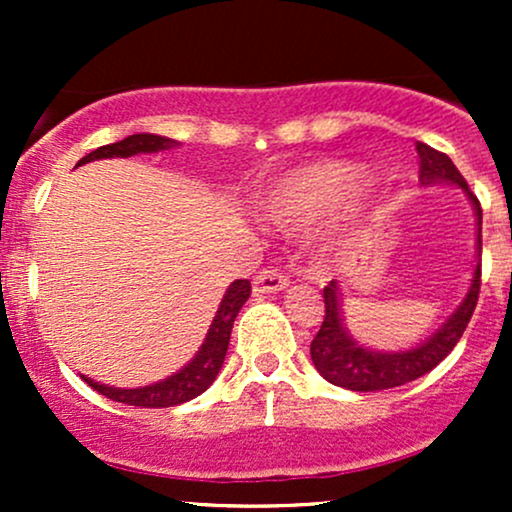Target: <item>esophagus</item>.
Returning a JSON list of instances; mask_svg holds the SVG:
<instances>
[{"mask_svg": "<svg viewBox=\"0 0 512 512\" xmlns=\"http://www.w3.org/2000/svg\"><path fill=\"white\" fill-rule=\"evenodd\" d=\"M289 286V276L281 274L279 269H262V272H257L255 279H252V291L257 293V296H267V293H276L281 289H286Z\"/></svg>", "mask_w": 512, "mask_h": 512, "instance_id": "obj_1", "label": "esophagus"}]
</instances>
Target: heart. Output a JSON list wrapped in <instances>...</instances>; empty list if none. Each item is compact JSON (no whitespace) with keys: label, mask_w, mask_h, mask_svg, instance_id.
I'll return each instance as SVG.
<instances>
[{"label":"heart","mask_w":512,"mask_h":512,"mask_svg":"<svg viewBox=\"0 0 512 512\" xmlns=\"http://www.w3.org/2000/svg\"><path fill=\"white\" fill-rule=\"evenodd\" d=\"M366 187V173L342 161H317L274 180L260 195V209L276 226H298Z\"/></svg>","instance_id":"heart-1"}]
</instances>
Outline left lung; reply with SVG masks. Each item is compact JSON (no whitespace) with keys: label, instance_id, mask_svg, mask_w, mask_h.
Instances as JSON below:
<instances>
[{"label":"left lung","instance_id":"left-lung-1","mask_svg":"<svg viewBox=\"0 0 512 512\" xmlns=\"http://www.w3.org/2000/svg\"><path fill=\"white\" fill-rule=\"evenodd\" d=\"M416 154H419V180L424 185H438V182H450V185L462 187L472 202L474 214H477V252L479 262L474 269L472 286L460 308L452 313L443 327L431 334L426 342L409 351H370L351 337L342 322V303H339L337 281L325 286V320H322L320 332L310 342V356L317 373L327 383L344 387L354 392H378L390 390V387L407 385L411 380L421 378L428 370H433L445 356L455 349L460 337L472 320L474 308L479 301L481 289V204L477 195H472L467 180L462 178L460 170L450 161L443 151L431 149L424 142H416Z\"/></svg>","mask_w":512,"mask_h":512}]
</instances>
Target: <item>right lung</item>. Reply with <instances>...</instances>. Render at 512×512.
<instances>
[{"label": "right lung", "mask_w": 512, "mask_h": 512, "mask_svg": "<svg viewBox=\"0 0 512 512\" xmlns=\"http://www.w3.org/2000/svg\"><path fill=\"white\" fill-rule=\"evenodd\" d=\"M175 146L173 139L158 137V134H132L125 137L122 142L98 146L96 151L81 158L76 166H84L88 161H98V158H127L134 154H156V151L170 149ZM250 281L248 279H236L228 286L226 296L216 310L214 322H211L207 339L199 346L197 356L187 363L185 368L178 370L170 378L161 380V383L146 385V387H134V390H120V387H108L101 383H93L91 378L81 375L88 385L96 392H101L113 402L132 404V407H144V409H161V407H175V404L190 402L197 395H202L207 387L214 383L216 375L223 366V358H226L228 342H231V330L233 322H236L238 310L243 308V303L250 298Z\"/></svg>", "instance_id": "right-lung-1"}]
</instances>
